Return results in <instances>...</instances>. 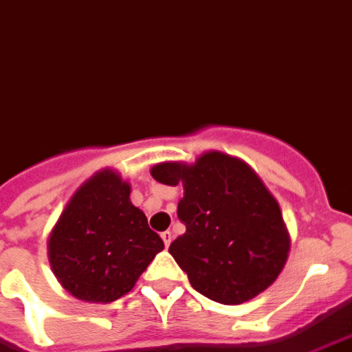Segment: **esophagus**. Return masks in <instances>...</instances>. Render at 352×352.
Returning <instances> with one entry per match:
<instances>
[{"instance_id": "1", "label": "esophagus", "mask_w": 352, "mask_h": 352, "mask_svg": "<svg viewBox=\"0 0 352 352\" xmlns=\"http://www.w3.org/2000/svg\"><path fill=\"white\" fill-rule=\"evenodd\" d=\"M161 238H163V242H165V245L168 248L170 245V242H173V232L170 230H165V232H161Z\"/></svg>"}]
</instances>
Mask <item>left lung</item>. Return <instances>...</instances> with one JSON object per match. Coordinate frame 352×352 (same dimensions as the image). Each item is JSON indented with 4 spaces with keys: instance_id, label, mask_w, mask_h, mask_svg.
<instances>
[{
    "instance_id": "1",
    "label": "left lung",
    "mask_w": 352,
    "mask_h": 352,
    "mask_svg": "<svg viewBox=\"0 0 352 352\" xmlns=\"http://www.w3.org/2000/svg\"><path fill=\"white\" fill-rule=\"evenodd\" d=\"M150 173L165 186H184L178 219L186 232L168 253L195 291L236 306L278 279L291 238L278 201L250 165L206 151L193 165L159 163Z\"/></svg>"
}]
</instances>
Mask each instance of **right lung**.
<instances>
[{
	"instance_id": "right-lung-1",
	"label": "right lung",
	"mask_w": 352,
	"mask_h": 352,
	"mask_svg": "<svg viewBox=\"0 0 352 352\" xmlns=\"http://www.w3.org/2000/svg\"><path fill=\"white\" fill-rule=\"evenodd\" d=\"M129 195L120 174L99 170L76 189L50 232L54 276L74 298L94 304L122 298L165 248Z\"/></svg>"
}]
</instances>
